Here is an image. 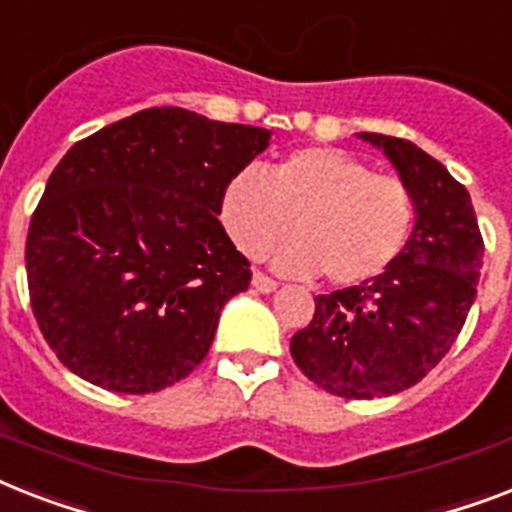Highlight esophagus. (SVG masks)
<instances>
[{
    "label": "esophagus",
    "instance_id": "34e87169",
    "mask_svg": "<svg viewBox=\"0 0 512 512\" xmlns=\"http://www.w3.org/2000/svg\"><path fill=\"white\" fill-rule=\"evenodd\" d=\"M252 286H255V292H260V294H270L278 289L276 281L265 276V273H260V270H255V273H252Z\"/></svg>",
    "mask_w": 512,
    "mask_h": 512
}]
</instances>
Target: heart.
<instances>
[{
  "mask_svg": "<svg viewBox=\"0 0 512 512\" xmlns=\"http://www.w3.org/2000/svg\"><path fill=\"white\" fill-rule=\"evenodd\" d=\"M220 218L247 257H260L294 226L297 234L273 249V268L289 276L323 270L331 284L350 286L384 273L402 255L415 202L402 178L373 173L344 149L307 147L268 173L255 165L234 173L220 197Z\"/></svg>",
  "mask_w": 512,
  "mask_h": 512,
  "instance_id": "b5f03b06",
  "label": "heart"
}]
</instances>
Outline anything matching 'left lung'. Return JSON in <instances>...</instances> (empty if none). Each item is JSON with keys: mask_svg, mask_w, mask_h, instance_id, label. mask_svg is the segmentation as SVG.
I'll return each mask as SVG.
<instances>
[{"mask_svg": "<svg viewBox=\"0 0 512 512\" xmlns=\"http://www.w3.org/2000/svg\"><path fill=\"white\" fill-rule=\"evenodd\" d=\"M381 149L415 202L402 255L360 286L315 297L292 336V357L313 384L347 400L392 397L418 384L458 339L481 276L471 194L413 141L357 134Z\"/></svg>", "mask_w": 512, "mask_h": 512, "instance_id": "obj_1", "label": "left lung"}]
</instances>
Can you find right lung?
Wrapping results in <instances>:
<instances>
[{"label": "right lung", "instance_id": "1", "mask_svg": "<svg viewBox=\"0 0 512 512\" xmlns=\"http://www.w3.org/2000/svg\"><path fill=\"white\" fill-rule=\"evenodd\" d=\"M268 144V128L149 107L68 149L26 244L33 315L65 368L149 394L205 360L252 278L220 197Z\"/></svg>", "mask_w": 512, "mask_h": 512}]
</instances>
